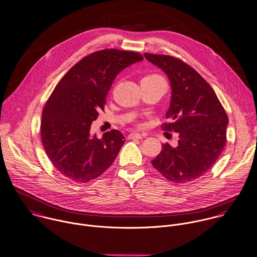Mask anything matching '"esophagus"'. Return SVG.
<instances>
[{"instance_id": "obj_1", "label": "esophagus", "mask_w": 257, "mask_h": 257, "mask_svg": "<svg viewBox=\"0 0 257 257\" xmlns=\"http://www.w3.org/2000/svg\"><path fill=\"white\" fill-rule=\"evenodd\" d=\"M128 137H129L130 139H142V138H143V135L140 134V133H135V132H133V133H131Z\"/></svg>"}]
</instances>
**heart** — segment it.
Returning a JSON list of instances; mask_svg holds the SVG:
<instances>
[{"instance_id": "1", "label": "heart", "mask_w": 257, "mask_h": 257, "mask_svg": "<svg viewBox=\"0 0 257 257\" xmlns=\"http://www.w3.org/2000/svg\"><path fill=\"white\" fill-rule=\"evenodd\" d=\"M143 79H146V80H152V81H164L160 76L158 75H149V76H146L145 78Z\"/></svg>"}]
</instances>
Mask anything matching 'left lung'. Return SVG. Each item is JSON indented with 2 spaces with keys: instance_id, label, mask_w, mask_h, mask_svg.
<instances>
[{
  "instance_id": "left-lung-1",
  "label": "left lung",
  "mask_w": 257,
  "mask_h": 257,
  "mask_svg": "<svg viewBox=\"0 0 257 257\" xmlns=\"http://www.w3.org/2000/svg\"><path fill=\"white\" fill-rule=\"evenodd\" d=\"M168 77L170 106L162 129L179 134L178 145L163 144L152 165L174 183L193 181L215 163L226 143L228 117L210 85L190 66L166 55L144 54Z\"/></svg>"
}]
</instances>
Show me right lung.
<instances>
[{
    "mask_svg": "<svg viewBox=\"0 0 257 257\" xmlns=\"http://www.w3.org/2000/svg\"><path fill=\"white\" fill-rule=\"evenodd\" d=\"M143 57L115 49L90 54L73 66L55 87L42 113L41 135L46 154L65 177L85 183L105 172L125 142L111 130L101 139L91 125L104 109L117 75Z\"/></svg>",
    "mask_w": 257,
    "mask_h": 257,
    "instance_id": "1",
    "label": "right lung"
}]
</instances>
